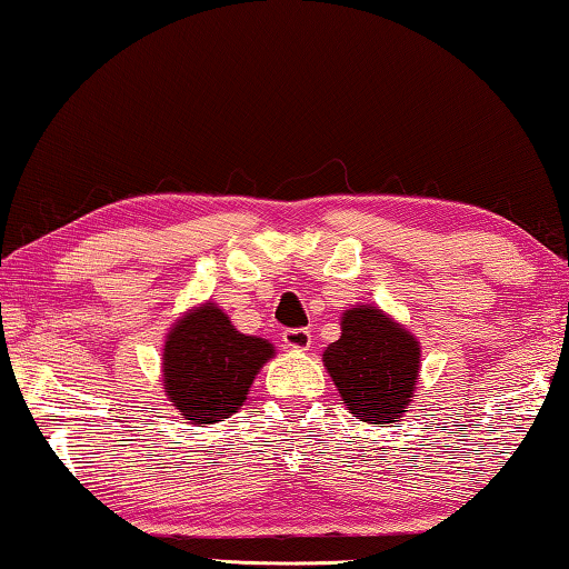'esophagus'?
Masks as SVG:
<instances>
[{"instance_id":"obj_1","label":"esophagus","mask_w":569,"mask_h":569,"mask_svg":"<svg viewBox=\"0 0 569 569\" xmlns=\"http://www.w3.org/2000/svg\"><path fill=\"white\" fill-rule=\"evenodd\" d=\"M311 345V331L309 329H286L283 331V347L306 351Z\"/></svg>"}]
</instances>
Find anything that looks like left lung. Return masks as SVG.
<instances>
[{
  "mask_svg": "<svg viewBox=\"0 0 569 569\" xmlns=\"http://www.w3.org/2000/svg\"><path fill=\"white\" fill-rule=\"evenodd\" d=\"M323 367L355 418L387 426L415 398L420 345L377 306H357L341 317V337L323 349Z\"/></svg>",
  "mask_w": 569,
  "mask_h": 569,
  "instance_id": "1",
  "label": "left lung"
}]
</instances>
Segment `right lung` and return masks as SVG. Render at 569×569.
<instances>
[{
	"label": "right lung",
	"instance_id": "1",
	"mask_svg": "<svg viewBox=\"0 0 569 569\" xmlns=\"http://www.w3.org/2000/svg\"><path fill=\"white\" fill-rule=\"evenodd\" d=\"M276 349L270 341L246 337L228 313L202 303L184 313L164 341V392L184 420L210 426L230 418Z\"/></svg>",
	"mask_w": 569,
	"mask_h": 569
}]
</instances>
